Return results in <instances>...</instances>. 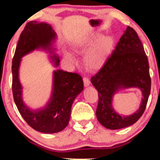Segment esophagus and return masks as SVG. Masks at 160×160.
Returning a JSON list of instances; mask_svg holds the SVG:
<instances>
[{
    "mask_svg": "<svg viewBox=\"0 0 160 160\" xmlns=\"http://www.w3.org/2000/svg\"><path fill=\"white\" fill-rule=\"evenodd\" d=\"M83 80H84V86L85 87H88L89 86V84H90V81L87 77H84L83 78Z\"/></svg>",
    "mask_w": 160,
    "mask_h": 160,
    "instance_id": "1",
    "label": "esophagus"
}]
</instances>
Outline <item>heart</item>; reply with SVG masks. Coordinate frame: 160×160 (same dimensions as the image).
I'll list each match as a JSON object with an SVG mask.
<instances>
[{"mask_svg":"<svg viewBox=\"0 0 160 160\" xmlns=\"http://www.w3.org/2000/svg\"><path fill=\"white\" fill-rule=\"evenodd\" d=\"M98 35L86 36L77 39L73 43L72 49L76 53H82L89 47L84 54V62L89 69H98L103 63L106 54L112 46L113 39L109 36H102L98 38ZM64 57L68 62L75 64L76 60L71 52L65 51Z\"/></svg>","mask_w":160,"mask_h":160,"instance_id":"b5f03b06","label":"heart"}]
</instances>
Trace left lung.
<instances>
[{"instance_id": "obj_1", "label": "left lung", "mask_w": 160, "mask_h": 160, "mask_svg": "<svg viewBox=\"0 0 160 160\" xmlns=\"http://www.w3.org/2000/svg\"><path fill=\"white\" fill-rule=\"evenodd\" d=\"M98 92L96 110L98 120L105 128L118 130L132 125L145 111L151 92V77L147 56L137 32L127 28L103 66L91 78ZM137 87L142 91L141 106L130 116L119 115L112 107V96L120 88Z\"/></svg>"}]
</instances>
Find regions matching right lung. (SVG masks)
<instances>
[{
	"label": "right lung",
	"instance_id": "add662e5",
	"mask_svg": "<svg viewBox=\"0 0 160 160\" xmlns=\"http://www.w3.org/2000/svg\"><path fill=\"white\" fill-rule=\"evenodd\" d=\"M56 32L52 26L45 22L31 21L22 32L12 60V92L19 112L32 129L43 133H55L66 128L71 117L72 104L84 89L82 76L76 73L57 70L53 74V90L49 102L44 108L32 111L25 106L22 97V85L19 80L21 58L35 49H42L52 54V43ZM54 66L60 59L57 54L51 56Z\"/></svg>",
	"mask_w": 160,
	"mask_h": 160
}]
</instances>
